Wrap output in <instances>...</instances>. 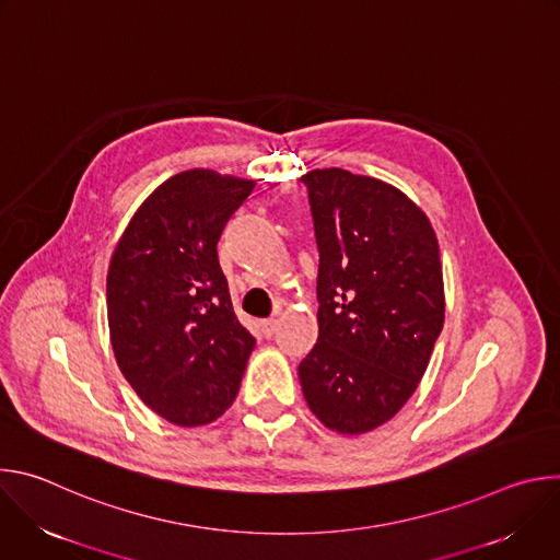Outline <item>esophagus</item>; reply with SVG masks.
<instances>
[{
  "mask_svg": "<svg viewBox=\"0 0 560 560\" xmlns=\"http://www.w3.org/2000/svg\"><path fill=\"white\" fill-rule=\"evenodd\" d=\"M259 328H261V335L266 339H270L275 335V330H277V318H264V322L259 324Z\"/></svg>",
  "mask_w": 560,
  "mask_h": 560,
  "instance_id": "1",
  "label": "esophagus"
}]
</instances>
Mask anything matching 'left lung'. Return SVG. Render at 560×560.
Segmentation results:
<instances>
[{
	"label": "left lung",
	"mask_w": 560,
	"mask_h": 560,
	"mask_svg": "<svg viewBox=\"0 0 560 560\" xmlns=\"http://www.w3.org/2000/svg\"><path fill=\"white\" fill-rule=\"evenodd\" d=\"M318 246V339L299 365L310 412L357 436L419 387L445 322L430 217L406 192L343 168L305 173Z\"/></svg>",
	"instance_id": "obj_1"
}]
</instances>
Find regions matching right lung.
<instances>
[{"mask_svg": "<svg viewBox=\"0 0 560 560\" xmlns=\"http://www.w3.org/2000/svg\"><path fill=\"white\" fill-rule=\"evenodd\" d=\"M255 182L192 168L156 186L113 250L106 303L117 365L141 401L179 428L234 401L255 337L236 322L217 242Z\"/></svg>", "mask_w": 560, "mask_h": 560, "instance_id": "right-lung-1", "label": "right lung"}]
</instances>
